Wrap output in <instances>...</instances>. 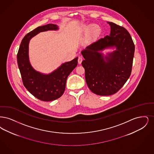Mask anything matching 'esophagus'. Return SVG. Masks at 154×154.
Segmentation results:
<instances>
[{"instance_id":"obj_1","label":"esophagus","mask_w":154,"mask_h":154,"mask_svg":"<svg viewBox=\"0 0 154 154\" xmlns=\"http://www.w3.org/2000/svg\"><path fill=\"white\" fill-rule=\"evenodd\" d=\"M82 60H83V59H82V57H78V63L79 64H80L81 63H82Z\"/></svg>"}]
</instances>
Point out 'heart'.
I'll use <instances>...</instances> for the list:
<instances>
[{"label":"heart","mask_w":154,"mask_h":154,"mask_svg":"<svg viewBox=\"0 0 154 154\" xmlns=\"http://www.w3.org/2000/svg\"><path fill=\"white\" fill-rule=\"evenodd\" d=\"M83 30L85 31H88L89 34L91 36H95L99 33L100 31V28L99 26L97 25H84L82 27Z\"/></svg>","instance_id":"heart-1"}]
</instances>
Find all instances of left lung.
<instances>
[{
	"mask_svg": "<svg viewBox=\"0 0 154 154\" xmlns=\"http://www.w3.org/2000/svg\"><path fill=\"white\" fill-rule=\"evenodd\" d=\"M110 34L88 46L82 51L85 60L87 86L94 94L111 95L116 93L129 79L133 64L134 45L127 30L113 22H107ZM110 47L116 50L105 57L98 51Z\"/></svg>",
	"mask_w": 154,
	"mask_h": 154,
	"instance_id": "left-lung-1",
	"label": "left lung"
}]
</instances>
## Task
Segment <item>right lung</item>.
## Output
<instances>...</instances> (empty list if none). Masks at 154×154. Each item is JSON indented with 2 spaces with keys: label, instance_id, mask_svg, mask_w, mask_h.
Wrapping results in <instances>:
<instances>
[{
  "label": "right lung",
  "instance_id": "add662e5",
  "mask_svg": "<svg viewBox=\"0 0 154 154\" xmlns=\"http://www.w3.org/2000/svg\"><path fill=\"white\" fill-rule=\"evenodd\" d=\"M56 25L48 24L31 31L21 41L17 54V62L22 82L27 90L35 98L43 101H52L63 94L67 77L78 65V57L62 64L51 74H43L32 67L29 59V43L37 34L47 30H56Z\"/></svg>",
  "mask_w": 154,
  "mask_h": 154
}]
</instances>
